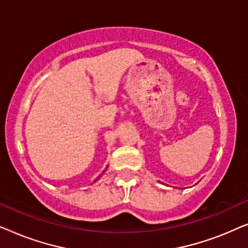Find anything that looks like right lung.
Segmentation results:
<instances>
[{
    "label": "right lung",
    "instance_id": "add662e5",
    "mask_svg": "<svg viewBox=\"0 0 248 248\" xmlns=\"http://www.w3.org/2000/svg\"><path fill=\"white\" fill-rule=\"evenodd\" d=\"M106 169H107V168H106ZM106 169H105V170H106ZM105 170H104L103 172H105ZM101 176H103V174H100L99 176H98V177H97V179H94V182H96V181H98V179H99V178L101 177Z\"/></svg>",
    "mask_w": 248,
    "mask_h": 248
}]
</instances>
